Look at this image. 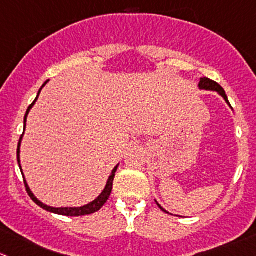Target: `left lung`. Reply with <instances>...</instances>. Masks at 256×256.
Listing matches in <instances>:
<instances>
[{
  "mask_svg": "<svg viewBox=\"0 0 256 256\" xmlns=\"http://www.w3.org/2000/svg\"><path fill=\"white\" fill-rule=\"evenodd\" d=\"M198 86H200V89H202V90H212V92H218V93L220 94V96H222L224 99H225L226 103H228V106H230V103H228V96H226V94H225V90H224L222 88H221L220 85H218L216 82H214V80L208 79V78H201V79H200ZM156 202H157V201H156ZM157 205H158V208H160V210L164 211V212H167V211L164 210V208H163L162 206L160 205V204L157 202ZM167 214H168V212H167Z\"/></svg>",
  "mask_w": 256,
  "mask_h": 256,
  "instance_id": "obj_1",
  "label": "left lung"
}]
</instances>
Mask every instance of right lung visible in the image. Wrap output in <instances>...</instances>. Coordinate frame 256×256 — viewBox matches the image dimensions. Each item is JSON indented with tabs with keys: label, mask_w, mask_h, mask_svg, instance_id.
I'll use <instances>...</instances> for the list:
<instances>
[{
	"label": "right lung",
	"mask_w": 256,
	"mask_h": 256,
	"mask_svg": "<svg viewBox=\"0 0 256 256\" xmlns=\"http://www.w3.org/2000/svg\"><path fill=\"white\" fill-rule=\"evenodd\" d=\"M44 82L42 86L40 88V90H38V96H36V99L34 100V103L31 104L30 106L28 108V110H26V114H25V119H24V123H25V128H26V119H28V112H30V109L32 108L34 104L36 103V100H38V94H40L41 89H42L44 86L46 85V82ZM24 136V133H22ZM22 136L20 137V140H18V146H17V162H18V166H20V170H21V174H22V168H21V164H20V146H21V140H22ZM116 168H118V164H116V167H114V170L112 171L110 176H109L108 178V182H106V188L103 190V192H102L100 194H99L98 197H96L94 201H92L90 204H88V205H84L82 206V208H51V206H48L45 205V204H42L41 201H38V198H36L35 196H34V194L31 192V190L28 188V184H26L25 181V186H26V191H28V196L32 198L34 202L36 204V205H38L40 208H42L44 210L46 211H50V212H54V214H58V215H64V216H84V215H90V214H94L96 212V211L100 210L104 206V204L108 201L109 196H110L112 194V188H113V180H114V176H116Z\"/></svg>",
	"instance_id": "add662e5"
}]
</instances>
